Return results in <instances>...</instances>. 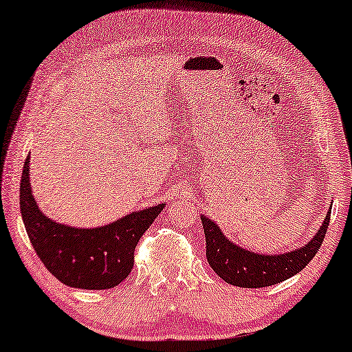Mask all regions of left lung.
I'll use <instances>...</instances> for the list:
<instances>
[{"label":"left lung","mask_w":352,"mask_h":352,"mask_svg":"<svg viewBox=\"0 0 352 352\" xmlns=\"http://www.w3.org/2000/svg\"><path fill=\"white\" fill-rule=\"evenodd\" d=\"M331 208L326 213L324 221L316 234L302 248L282 254H257L232 243L223 234L213 219L201 214L206 239V259L210 262V267L231 285L244 289L275 285L294 277L315 257L320 245L323 244Z\"/></svg>","instance_id":"8db88e82"}]
</instances>
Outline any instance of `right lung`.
Returning <instances> with one entry per match:
<instances>
[{"label":"right lung","mask_w":352,"mask_h":352,"mask_svg":"<svg viewBox=\"0 0 352 352\" xmlns=\"http://www.w3.org/2000/svg\"><path fill=\"white\" fill-rule=\"evenodd\" d=\"M19 208L34 251L55 278L83 290H108L128 277L134 249L165 203L133 211L96 228H75L42 213L29 184V157L21 177Z\"/></svg>","instance_id":"add662e5"}]
</instances>
